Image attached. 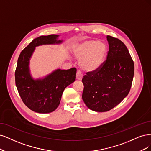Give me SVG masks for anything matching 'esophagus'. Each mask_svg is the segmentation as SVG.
Here are the masks:
<instances>
[{
	"instance_id": "obj_1",
	"label": "esophagus",
	"mask_w": 151,
	"mask_h": 151,
	"mask_svg": "<svg viewBox=\"0 0 151 151\" xmlns=\"http://www.w3.org/2000/svg\"><path fill=\"white\" fill-rule=\"evenodd\" d=\"M82 78H83V75L81 74V71H79V70H78L77 72H76V79L81 80L82 79Z\"/></svg>"
}]
</instances>
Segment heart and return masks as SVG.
I'll use <instances>...</instances> for the list:
<instances>
[{
  "mask_svg": "<svg viewBox=\"0 0 151 151\" xmlns=\"http://www.w3.org/2000/svg\"><path fill=\"white\" fill-rule=\"evenodd\" d=\"M108 46L104 41L86 40L78 44L73 49L75 56L80 60L81 68L87 72L98 70L104 65Z\"/></svg>",
  "mask_w": 151,
  "mask_h": 151,
  "instance_id": "obj_1",
  "label": "heart"
}]
</instances>
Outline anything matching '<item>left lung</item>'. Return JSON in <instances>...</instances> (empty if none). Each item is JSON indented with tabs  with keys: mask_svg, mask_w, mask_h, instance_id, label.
<instances>
[{
	"mask_svg": "<svg viewBox=\"0 0 151 151\" xmlns=\"http://www.w3.org/2000/svg\"><path fill=\"white\" fill-rule=\"evenodd\" d=\"M109 50L100 69L86 73L82 82V99L87 107L99 112L107 111L129 94L134 75V64L129 50L119 39L106 36Z\"/></svg>",
	"mask_w": 151,
	"mask_h": 151,
	"instance_id": "obj_1",
	"label": "left lung"
}]
</instances>
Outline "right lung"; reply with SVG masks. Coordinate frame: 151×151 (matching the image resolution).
I'll return each instance as SVG.
<instances>
[{
    "label": "right lung",
    "mask_w": 151,
    "mask_h": 151,
    "mask_svg": "<svg viewBox=\"0 0 151 151\" xmlns=\"http://www.w3.org/2000/svg\"><path fill=\"white\" fill-rule=\"evenodd\" d=\"M59 35L41 36L35 39L21 52L15 72L16 85L24 104L31 110L40 114L55 111L60 105L63 91L76 79V69H56L40 78H34L29 64L36 47L60 45Z\"/></svg>",
    "instance_id": "right-lung-1"
}]
</instances>
